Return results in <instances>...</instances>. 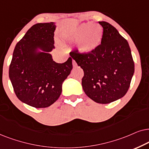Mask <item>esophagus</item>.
<instances>
[{
    "mask_svg": "<svg viewBox=\"0 0 149 149\" xmlns=\"http://www.w3.org/2000/svg\"><path fill=\"white\" fill-rule=\"evenodd\" d=\"M72 64H73V66L74 67L77 66V63H76V62L74 60L72 61Z\"/></svg>",
    "mask_w": 149,
    "mask_h": 149,
    "instance_id": "1",
    "label": "esophagus"
}]
</instances>
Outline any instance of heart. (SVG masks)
Returning a JSON list of instances; mask_svg holds the SVG:
<instances>
[{
  "mask_svg": "<svg viewBox=\"0 0 149 149\" xmlns=\"http://www.w3.org/2000/svg\"><path fill=\"white\" fill-rule=\"evenodd\" d=\"M104 30L100 25L91 22L84 23L74 29L69 35L71 41L79 42L78 47L83 53H89L94 50L102 42Z\"/></svg>",
  "mask_w": 149,
  "mask_h": 149,
  "instance_id": "obj_1",
  "label": "heart"
}]
</instances>
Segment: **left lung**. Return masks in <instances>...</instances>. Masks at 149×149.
I'll list each match as a JSON object with an SVG mask.
<instances>
[{"label":"left lung","instance_id":"left-lung-1","mask_svg":"<svg viewBox=\"0 0 149 149\" xmlns=\"http://www.w3.org/2000/svg\"><path fill=\"white\" fill-rule=\"evenodd\" d=\"M101 44L89 53L78 49L69 54L84 71L82 79L86 95L99 104H110L123 97L130 88L134 62L127 41L106 22Z\"/></svg>","mask_w":149,"mask_h":149}]
</instances>
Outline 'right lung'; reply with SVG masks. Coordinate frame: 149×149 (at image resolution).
Segmentation results:
<instances>
[{"mask_svg":"<svg viewBox=\"0 0 149 149\" xmlns=\"http://www.w3.org/2000/svg\"><path fill=\"white\" fill-rule=\"evenodd\" d=\"M54 22L33 25L15 45L9 76L17 97L36 108H47L58 100L62 84L73 68L71 57L63 63L53 61ZM38 49L42 52H37Z\"/></svg>","mask_w":149,"mask_h":149,"instance_id":"obj_1","label":"right lung"}]
</instances>
